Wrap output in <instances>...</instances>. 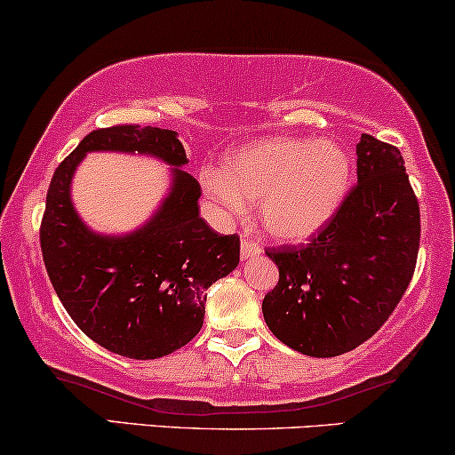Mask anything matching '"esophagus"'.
Segmentation results:
<instances>
[{"label": "esophagus", "mask_w": 455, "mask_h": 455, "mask_svg": "<svg viewBox=\"0 0 455 455\" xmlns=\"http://www.w3.org/2000/svg\"><path fill=\"white\" fill-rule=\"evenodd\" d=\"M261 253V246L255 243L253 238L244 236L243 243H240V255H243V259H249V257H255Z\"/></svg>", "instance_id": "34e87169"}]
</instances>
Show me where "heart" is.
<instances>
[{
  "instance_id": "heart-1",
  "label": "heart",
  "mask_w": 455,
  "mask_h": 455,
  "mask_svg": "<svg viewBox=\"0 0 455 455\" xmlns=\"http://www.w3.org/2000/svg\"><path fill=\"white\" fill-rule=\"evenodd\" d=\"M347 175L350 164L335 143L276 137L234 154L223 177H209L206 188L232 212L259 202L261 223L274 238L304 240L338 209Z\"/></svg>"
}]
</instances>
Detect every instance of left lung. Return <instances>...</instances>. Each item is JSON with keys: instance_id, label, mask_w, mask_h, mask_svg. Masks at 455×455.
Wrapping results in <instances>:
<instances>
[{"instance_id": "8db88e82", "label": "left lung", "mask_w": 455, "mask_h": 455, "mask_svg": "<svg viewBox=\"0 0 455 455\" xmlns=\"http://www.w3.org/2000/svg\"><path fill=\"white\" fill-rule=\"evenodd\" d=\"M358 181L306 244L266 249L278 283L263 297L276 338L307 356L355 350L399 306L416 272L419 204L395 145L363 134Z\"/></svg>"}]
</instances>
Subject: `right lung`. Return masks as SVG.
<instances>
[{"instance_id": "1", "label": "right lung", "mask_w": 455, "mask_h": 455, "mask_svg": "<svg viewBox=\"0 0 455 455\" xmlns=\"http://www.w3.org/2000/svg\"><path fill=\"white\" fill-rule=\"evenodd\" d=\"M141 151L183 166L175 131L97 128L56 166L39 226L44 266L73 323L120 356L149 361L192 341L204 321V291L240 261L238 234H217L198 215L200 185L175 168L172 192L151 221L124 238L88 232L69 183L86 151Z\"/></svg>"}]
</instances>
